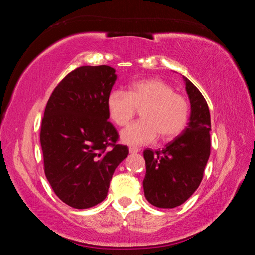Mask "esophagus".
I'll use <instances>...</instances> for the list:
<instances>
[{"mask_svg": "<svg viewBox=\"0 0 255 255\" xmlns=\"http://www.w3.org/2000/svg\"><path fill=\"white\" fill-rule=\"evenodd\" d=\"M139 148L138 147H135V146H130V147H129V152H130L131 154H136V153H138L139 152Z\"/></svg>", "mask_w": 255, "mask_h": 255, "instance_id": "obj_1", "label": "esophagus"}]
</instances>
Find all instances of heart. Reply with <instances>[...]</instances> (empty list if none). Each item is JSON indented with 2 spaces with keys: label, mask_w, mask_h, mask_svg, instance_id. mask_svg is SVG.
<instances>
[{
  "label": "heart",
  "mask_w": 255,
  "mask_h": 255,
  "mask_svg": "<svg viewBox=\"0 0 255 255\" xmlns=\"http://www.w3.org/2000/svg\"><path fill=\"white\" fill-rule=\"evenodd\" d=\"M137 109H141L143 119L130 124L120 133L125 144L145 145L157 136L161 140L173 139L184 130L190 117L188 99L159 79L133 82L128 92L114 90L107 98L108 115L118 126L130 122Z\"/></svg>",
  "instance_id": "heart-1"
}]
</instances>
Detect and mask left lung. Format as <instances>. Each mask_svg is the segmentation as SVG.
I'll return each mask as SVG.
<instances>
[{"mask_svg":"<svg viewBox=\"0 0 255 255\" xmlns=\"http://www.w3.org/2000/svg\"><path fill=\"white\" fill-rule=\"evenodd\" d=\"M191 103L184 131L159 150L145 149L146 199L158 208H174L187 201L199 187L210 155V114L206 99L184 77Z\"/></svg>","mask_w":255,"mask_h":255,"instance_id":"left-lung-1","label":"left lung"}]
</instances>
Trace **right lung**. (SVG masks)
<instances>
[{
  "mask_svg": "<svg viewBox=\"0 0 255 255\" xmlns=\"http://www.w3.org/2000/svg\"><path fill=\"white\" fill-rule=\"evenodd\" d=\"M117 76L108 65L80 66L50 94L41 120L46 178L55 195L76 209L105 199L112 174L129 153L107 111Z\"/></svg>",
  "mask_w": 255,
  "mask_h": 255,
  "instance_id": "obj_1",
  "label": "right lung"
}]
</instances>
